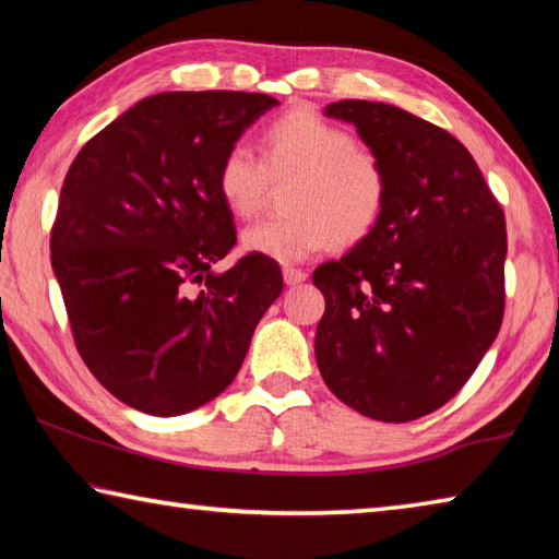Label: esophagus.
Listing matches in <instances>:
<instances>
[{"label": "esophagus", "instance_id": "1", "mask_svg": "<svg viewBox=\"0 0 559 559\" xmlns=\"http://www.w3.org/2000/svg\"><path fill=\"white\" fill-rule=\"evenodd\" d=\"M308 278V273L302 269H283V281L288 283V286H298V283H302Z\"/></svg>", "mask_w": 559, "mask_h": 559}]
</instances>
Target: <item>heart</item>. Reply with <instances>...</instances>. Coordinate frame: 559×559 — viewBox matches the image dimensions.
<instances>
[{
	"instance_id": "heart-1",
	"label": "heart",
	"mask_w": 559,
	"mask_h": 559,
	"mask_svg": "<svg viewBox=\"0 0 559 559\" xmlns=\"http://www.w3.org/2000/svg\"><path fill=\"white\" fill-rule=\"evenodd\" d=\"M288 182V216L241 231V249L276 263H300L330 243L353 246L370 236L390 202V167L377 150L310 108L283 112L261 132V157L241 143L216 167L226 210L249 219L271 182Z\"/></svg>"
}]
</instances>
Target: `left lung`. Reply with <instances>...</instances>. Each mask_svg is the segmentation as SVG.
<instances>
[{
  "mask_svg": "<svg viewBox=\"0 0 559 559\" xmlns=\"http://www.w3.org/2000/svg\"><path fill=\"white\" fill-rule=\"evenodd\" d=\"M390 167L377 229L313 273L325 296L316 359L340 402L414 421L459 394L506 310V214L456 138L386 103L337 100Z\"/></svg>",
  "mask_w": 559,
  "mask_h": 559,
  "instance_id": "1",
  "label": "left lung"
}]
</instances>
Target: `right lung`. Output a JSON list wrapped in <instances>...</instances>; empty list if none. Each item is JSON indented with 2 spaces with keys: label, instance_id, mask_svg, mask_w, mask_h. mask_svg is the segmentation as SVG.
<instances>
[{
  "label": "right lung",
  "instance_id": "obj_1",
  "mask_svg": "<svg viewBox=\"0 0 559 559\" xmlns=\"http://www.w3.org/2000/svg\"><path fill=\"white\" fill-rule=\"evenodd\" d=\"M266 93H157L93 135L66 173L51 266L93 377L138 412L187 414L239 372L281 296L276 261L234 249L216 167Z\"/></svg>",
  "mask_w": 559,
  "mask_h": 559
}]
</instances>
